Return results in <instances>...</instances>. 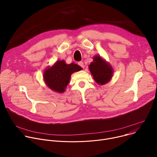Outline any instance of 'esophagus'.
Masks as SVG:
<instances>
[{"label":"esophagus","instance_id":"esophagus-1","mask_svg":"<svg viewBox=\"0 0 157 157\" xmlns=\"http://www.w3.org/2000/svg\"><path fill=\"white\" fill-rule=\"evenodd\" d=\"M78 64L79 66H81L82 68H84V63L82 61H79L78 63Z\"/></svg>","mask_w":157,"mask_h":157}]
</instances>
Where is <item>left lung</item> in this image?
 I'll use <instances>...</instances> for the list:
<instances>
[{
    "mask_svg": "<svg viewBox=\"0 0 157 157\" xmlns=\"http://www.w3.org/2000/svg\"><path fill=\"white\" fill-rule=\"evenodd\" d=\"M93 59L94 61L89 66V68L94 79L98 84H106L113 77V68L100 56H94Z\"/></svg>",
    "mask_w": 157,
    "mask_h": 157,
    "instance_id": "1",
    "label": "left lung"
}]
</instances>
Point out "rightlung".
I'll use <instances>...</instances> for the list:
<instances>
[{"instance_id": "right-lung-1", "label": "right lung", "mask_w": 157, "mask_h": 157, "mask_svg": "<svg viewBox=\"0 0 157 157\" xmlns=\"http://www.w3.org/2000/svg\"><path fill=\"white\" fill-rule=\"evenodd\" d=\"M82 70L77 64L73 63L67 64L65 61H58L51 68L44 72L43 78L47 85L52 90L63 93L70 82L72 73Z\"/></svg>"}]
</instances>
